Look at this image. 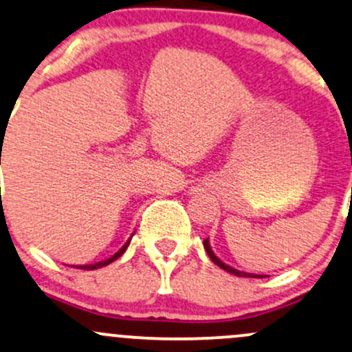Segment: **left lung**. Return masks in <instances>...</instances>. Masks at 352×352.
<instances>
[{"label":"left lung","instance_id":"left-lung-1","mask_svg":"<svg viewBox=\"0 0 352 352\" xmlns=\"http://www.w3.org/2000/svg\"><path fill=\"white\" fill-rule=\"evenodd\" d=\"M204 247H206V250H207L208 257L212 258V262H214L215 265H219L220 269L227 270V272L234 274V276H239V277H264V276H257V274H247V272H241V270H237V269H232V267H230V265H226V264H223V262L220 261L219 257H215V254L212 252L210 245H208V239H206V241H204Z\"/></svg>","mask_w":352,"mask_h":352}]
</instances>
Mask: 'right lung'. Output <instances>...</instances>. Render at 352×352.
<instances>
[{
	"label": "right lung",
	"instance_id": "add662e5",
	"mask_svg": "<svg viewBox=\"0 0 352 352\" xmlns=\"http://www.w3.org/2000/svg\"><path fill=\"white\" fill-rule=\"evenodd\" d=\"M129 244H130V241H129V242H126V244H125V245H123V247H122V249H120V250H118V252H117V254H115V256H111L110 258H107V261H102V262H96V264H90V265H80V267H78V269H83V270H94V269H98V267H105V265H108V264H110V262H113V261H115V258H118L120 256H122V254H123V252H125V250H126V247H129Z\"/></svg>",
	"mask_w": 352,
	"mask_h": 352
}]
</instances>
